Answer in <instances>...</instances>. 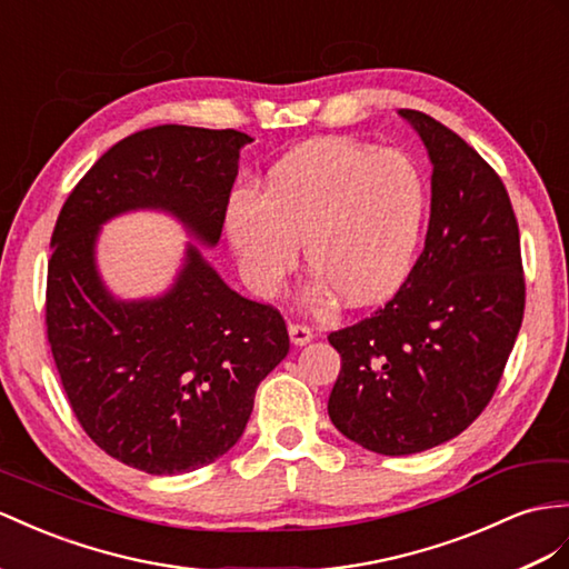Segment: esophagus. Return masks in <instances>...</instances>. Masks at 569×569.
<instances>
[{
  "mask_svg": "<svg viewBox=\"0 0 569 569\" xmlns=\"http://www.w3.org/2000/svg\"><path fill=\"white\" fill-rule=\"evenodd\" d=\"M288 333H290V341H293V346H305L315 339L312 329L305 325H288Z\"/></svg>",
  "mask_w": 569,
  "mask_h": 569,
  "instance_id": "34e87169",
  "label": "esophagus"
}]
</instances>
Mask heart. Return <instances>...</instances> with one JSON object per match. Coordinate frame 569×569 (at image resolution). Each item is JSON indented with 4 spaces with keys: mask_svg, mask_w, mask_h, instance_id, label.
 <instances>
[{
    "mask_svg": "<svg viewBox=\"0 0 569 569\" xmlns=\"http://www.w3.org/2000/svg\"><path fill=\"white\" fill-rule=\"evenodd\" d=\"M423 218L426 180L409 153L333 137L283 156L261 194L232 192L226 236L257 296L279 290L302 242L308 267L339 300L368 305L403 283Z\"/></svg>",
    "mask_w": 569,
    "mask_h": 569,
    "instance_id": "obj_1",
    "label": "heart"
}]
</instances>
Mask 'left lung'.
Listing matches in <instances>:
<instances>
[{"label": "left lung", "mask_w": 569, "mask_h": 569, "mask_svg": "<svg viewBox=\"0 0 569 569\" xmlns=\"http://www.w3.org/2000/svg\"><path fill=\"white\" fill-rule=\"evenodd\" d=\"M399 114L432 163L426 247L385 308L329 333L341 356L331 423L387 457L432 449L473 423L523 317L519 226L498 172L430 114Z\"/></svg>", "instance_id": "8db88e82"}]
</instances>
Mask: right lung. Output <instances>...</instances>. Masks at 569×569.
<instances>
[{
    "label": "right lung",
    "instance_id": "right-lung-1",
    "mask_svg": "<svg viewBox=\"0 0 569 569\" xmlns=\"http://www.w3.org/2000/svg\"><path fill=\"white\" fill-rule=\"evenodd\" d=\"M250 141L236 129H143L96 160L52 232L46 322L71 411L112 459L151 476L223 457L290 341L283 317L228 288L192 242L166 293L118 298L98 271L100 228L163 211L216 247Z\"/></svg>",
    "mask_w": 569,
    "mask_h": 569
}]
</instances>
